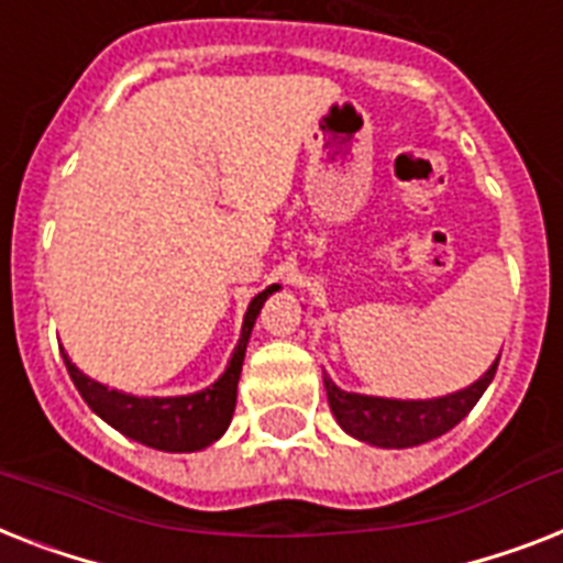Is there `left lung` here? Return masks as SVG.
<instances>
[{
  "label": "left lung",
  "mask_w": 563,
  "mask_h": 563,
  "mask_svg": "<svg viewBox=\"0 0 563 563\" xmlns=\"http://www.w3.org/2000/svg\"><path fill=\"white\" fill-rule=\"evenodd\" d=\"M497 361L500 355L474 385L433 399H387V396L350 393L341 390L327 373H323V387L329 396V410L350 437L376 448H413L437 440L463 422L492 385Z\"/></svg>",
  "instance_id": "8db88e82"
}]
</instances>
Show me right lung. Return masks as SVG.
I'll use <instances>...</instances> for the list:
<instances>
[{"instance_id":"obj_1","label":"right lung","mask_w":563,"mask_h":563,"mask_svg":"<svg viewBox=\"0 0 563 563\" xmlns=\"http://www.w3.org/2000/svg\"><path fill=\"white\" fill-rule=\"evenodd\" d=\"M274 289L277 286H268L266 291H260L245 309L240 341H236L234 353H231L225 373L210 387L187 393V396H132V393L115 390V387H107L89 378L84 369H77V364L68 358L63 346H59V353H63L68 376H71L86 405L103 422L121 431L123 437L155 448V451H170V454L202 451V448L213 445L234 419L236 385H240L245 346H249L251 329H254L260 309H263V303H266Z\"/></svg>"}]
</instances>
